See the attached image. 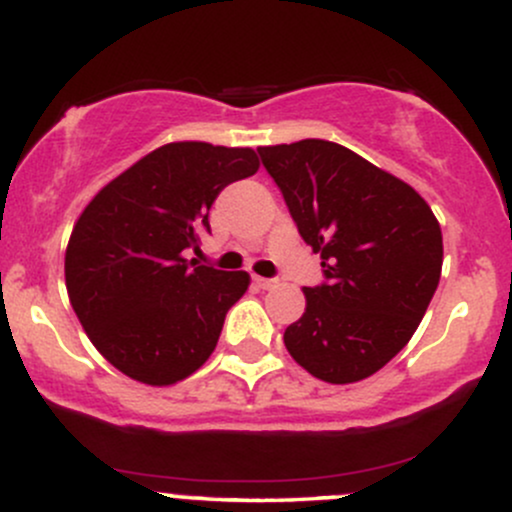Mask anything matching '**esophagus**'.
<instances>
[{"label":"esophagus","instance_id":"1","mask_svg":"<svg viewBox=\"0 0 512 512\" xmlns=\"http://www.w3.org/2000/svg\"><path fill=\"white\" fill-rule=\"evenodd\" d=\"M255 284L260 286V289H274V286L279 284V281H276V279H264V276H255Z\"/></svg>","mask_w":512,"mask_h":512}]
</instances>
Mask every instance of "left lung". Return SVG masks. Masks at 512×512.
Returning a JSON list of instances; mask_svg holds the SVG:
<instances>
[{"instance_id": "obj_1", "label": "left lung", "mask_w": 512, "mask_h": 512, "mask_svg": "<svg viewBox=\"0 0 512 512\" xmlns=\"http://www.w3.org/2000/svg\"><path fill=\"white\" fill-rule=\"evenodd\" d=\"M257 154L325 272L303 289L286 349L325 383L368 378L407 346L438 289V219L414 187L342 144L303 139Z\"/></svg>"}]
</instances>
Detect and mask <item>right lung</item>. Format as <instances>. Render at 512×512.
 <instances>
[{
	"instance_id": "1",
	"label": "right lung",
	"mask_w": 512,
	"mask_h": 512,
	"mask_svg": "<svg viewBox=\"0 0 512 512\" xmlns=\"http://www.w3.org/2000/svg\"><path fill=\"white\" fill-rule=\"evenodd\" d=\"M252 149L207 142L158 146L117 175L74 223L67 293L88 339L144 385H173L204 366L248 272L185 260L209 233V209L257 173Z\"/></svg>"
}]
</instances>
